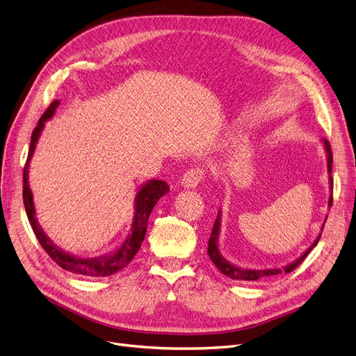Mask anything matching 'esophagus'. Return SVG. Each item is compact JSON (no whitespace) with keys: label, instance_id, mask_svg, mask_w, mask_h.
<instances>
[{"label":"esophagus","instance_id":"1","mask_svg":"<svg viewBox=\"0 0 356 356\" xmlns=\"http://www.w3.org/2000/svg\"><path fill=\"white\" fill-rule=\"evenodd\" d=\"M205 179V170L196 167L189 170V172L184 173V176L181 177V186L184 189H196L199 186V183Z\"/></svg>","mask_w":356,"mask_h":356}]
</instances>
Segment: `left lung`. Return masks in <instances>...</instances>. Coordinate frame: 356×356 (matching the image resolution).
<instances>
[{
  "mask_svg": "<svg viewBox=\"0 0 356 356\" xmlns=\"http://www.w3.org/2000/svg\"><path fill=\"white\" fill-rule=\"evenodd\" d=\"M323 143V147H324V151H326V159H327V173H329V189H330V196H329V208L332 207V202H333V179H332V164H333V156H332V148H330V144L327 140H321ZM221 209L218 211V216H216V220L213 222V228H212V234L209 237V241H208V254H209V259L212 260V264L220 269L221 273H224L225 276L231 277V280H237V281H259V280H266V277H272V276H276V275H281V273H289L291 270L296 269L301 261L308 256V253H310L314 247L317 245L320 237H321V233L317 236V238L314 240V243L308 247V249L293 261H291V264L282 266V268H268V269H250V268H241L238 265H234L231 264L229 260H227L221 250H220V234H221ZM326 220L327 216L324 218V222L321 225V231L324 228V224H326Z\"/></svg>",
  "mask_w": 356,
  "mask_h": 356,
  "instance_id": "8db88e82",
  "label": "left lung"
}]
</instances>
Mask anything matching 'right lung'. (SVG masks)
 <instances>
[{
	"mask_svg": "<svg viewBox=\"0 0 356 356\" xmlns=\"http://www.w3.org/2000/svg\"><path fill=\"white\" fill-rule=\"evenodd\" d=\"M59 103H60L59 100H55L54 103H51L48 111H46L43 116L39 119L38 125L32 134V140H30V148L27 154L26 165L23 170V202H24L27 218L30 225H32L36 238L43 247V250L52 257L54 261H56V265H59L60 268L68 272L79 273V275H87V276H95V277L111 276L118 270L125 268L135 257V254L140 252L141 244L147 234L149 213L152 208L159 202V199L163 197L170 191V188L165 181L159 179H151L138 188V192L134 200V218H132L131 229L127 238L123 240L113 252H109L97 257H79L58 247L48 236H46L42 225L36 218L33 193L29 184V167L35 154L36 145L39 143L42 131L44 128V123L54 118Z\"/></svg>",
	"mask_w": 356,
	"mask_h": 356,
	"instance_id": "obj_1",
	"label": "right lung"
}]
</instances>
